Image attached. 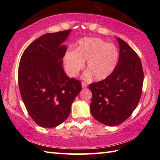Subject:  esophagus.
<instances>
[{
	"instance_id": "obj_1",
	"label": "esophagus",
	"mask_w": 160,
	"mask_h": 160,
	"mask_svg": "<svg viewBox=\"0 0 160 160\" xmlns=\"http://www.w3.org/2000/svg\"><path fill=\"white\" fill-rule=\"evenodd\" d=\"M82 88H86L87 87V84H86L85 82H82Z\"/></svg>"
}]
</instances>
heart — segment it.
I'll return each instance as SVG.
<instances>
[{
    "instance_id": "heart-1",
    "label": "heart",
    "mask_w": 160,
    "mask_h": 160,
    "mask_svg": "<svg viewBox=\"0 0 160 160\" xmlns=\"http://www.w3.org/2000/svg\"><path fill=\"white\" fill-rule=\"evenodd\" d=\"M119 58L115 45L94 37H85L78 42L74 51H68L64 56L65 69L69 76H76L87 60L88 70L84 79L94 77L98 81L106 79L113 72Z\"/></svg>"
}]
</instances>
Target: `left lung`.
Listing matches in <instances>:
<instances>
[{"label":"left lung","instance_id":"1","mask_svg":"<svg viewBox=\"0 0 160 160\" xmlns=\"http://www.w3.org/2000/svg\"><path fill=\"white\" fill-rule=\"evenodd\" d=\"M120 56L113 72L104 80L91 84V113L100 123L114 127L131 116L140 101L144 73L135 51L116 37Z\"/></svg>","mask_w":160,"mask_h":160}]
</instances>
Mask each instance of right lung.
I'll list each match as a JSON object with an SVG mask.
<instances>
[{
    "instance_id": "obj_1",
    "label": "right lung",
    "mask_w": 160,
    "mask_h": 160,
    "mask_svg": "<svg viewBox=\"0 0 160 160\" xmlns=\"http://www.w3.org/2000/svg\"><path fill=\"white\" fill-rule=\"evenodd\" d=\"M71 32L42 35L27 47L20 58V95L30 117L44 128L62 124L82 90L80 81L68 77L62 68L67 48L62 43Z\"/></svg>"
}]
</instances>
